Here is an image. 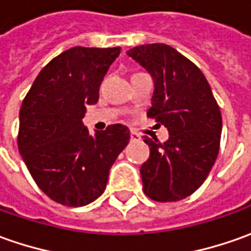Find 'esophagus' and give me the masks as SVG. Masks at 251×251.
<instances>
[{
	"instance_id": "34e87169",
	"label": "esophagus",
	"mask_w": 251,
	"mask_h": 251,
	"mask_svg": "<svg viewBox=\"0 0 251 251\" xmlns=\"http://www.w3.org/2000/svg\"><path fill=\"white\" fill-rule=\"evenodd\" d=\"M130 139H132V140H140L142 136L139 133H136V132H130Z\"/></svg>"
}]
</instances>
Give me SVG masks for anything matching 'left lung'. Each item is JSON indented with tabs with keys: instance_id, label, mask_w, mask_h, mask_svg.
<instances>
[{
	"instance_id": "obj_1",
	"label": "left lung",
	"mask_w": 251,
	"mask_h": 251,
	"mask_svg": "<svg viewBox=\"0 0 251 251\" xmlns=\"http://www.w3.org/2000/svg\"><path fill=\"white\" fill-rule=\"evenodd\" d=\"M154 80L147 117L169 132L167 142L144 137L150 157L140 168L143 192L154 201L183 200L203 185L220 151L222 117L203 72L167 44L127 51Z\"/></svg>"
}]
</instances>
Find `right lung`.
<instances>
[{"label": "right lung", "instance_id": "add662e5", "mask_svg": "<svg viewBox=\"0 0 251 251\" xmlns=\"http://www.w3.org/2000/svg\"><path fill=\"white\" fill-rule=\"evenodd\" d=\"M119 52L69 48L41 69L23 99L18 149L36 185L55 203L82 207L99 199L129 143L130 132L121 124L90 136L82 122Z\"/></svg>", "mask_w": 251, "mask_h": 251}]
</instances>
